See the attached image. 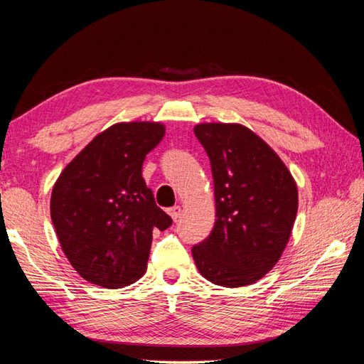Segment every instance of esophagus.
Here are the masks:
<instances>
[{
	"instance_id": "1",
	"label": "esophagus",
	"mask_w": 364,
	"mask_h": 364,
	"mask_svg": "<svg viewBox=\"0 0 364 364\" xmlns=\"http://www.w3.org/2000/svg\"><path fill=\"white\" fill-rule=\"evenodd\" d=\"M168 215L172 216V219H173V220H176L178 218L181 216V206L175 205V206H172V208H168Z\"/></svg>"
}]
</instances>
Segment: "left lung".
<instances>
[{
    "label": "left lung",
    "mask_w": 364,
    "mask_h": 364,
    "mask_svg": "<svg viewBox=\"0 0 364 364\" xmlns=\"http://www.w3.org/2000/svg\"><path fill=\"white\" fill-rule=\"evenodd\" d=\"M194 134L211 164L216 223L210 237L192 247V257L216 286H249L276 265L289 243L296 183L279 156L246 126L203 123Z\"/></svg>",
    "instance_id": "1"
}]
</instances>
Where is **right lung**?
Returning a JSON list of instances; mask_svg holds the SVG:
<instances>
[{"mask_svg":"<svg viewBox=\"0 0 364 364\" xmlns=\"http://www.w3.org/2000/svg\"><path fill=\"white\" fill-rule=\"evenodd\" d=\"M164 134L166 127L149 121L113 124L56 180L50 215L63 252L85 281L105 289L135 282L146 269L153 230L172 225L141 178Z\"/></svg>","mask_w":364,"mask_h":364,"instance_id":"obj_1","label":"right lung"}]
</instances>
